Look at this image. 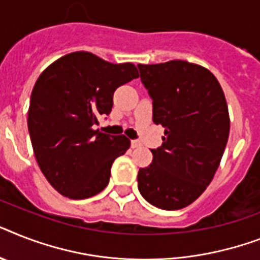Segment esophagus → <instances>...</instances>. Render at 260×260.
<instances>
[{
	"mask_svg": "<svg viewBox=\"0 0 260 260\" xmlns=\"http://www.w3.org/2000/svg\"><path fill=\"white\" fill-rule=\"evenodd\" d=\"M141 143L139 140H131V147L132 148H137V147H140Z\"/></svg>",
	"mask_w": 260,
	"mask_h": 260,
	"instance_id": "34e87169",
	"label": "esophagus"
}]
</instances>
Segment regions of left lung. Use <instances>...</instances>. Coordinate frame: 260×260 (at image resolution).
<instances>
[{"label": "left lung", "mask_w": 260, "mask_h": 260, "mask_svg": "<svg viewBox=\"0 0 260 260\" xmlns=\"http://www.w3.org/2000/svg\"><path fill=\"white\" fill-rule=\"evenodd\" d=\"M152 99V120L164 126L163 144L140 168L141 196L161 210L195 202L218 170L230 134L229 108L220 84L208 69L188 61L137 65Z\"/></svg>", "instance_id": "obj_1"}]
</instances>
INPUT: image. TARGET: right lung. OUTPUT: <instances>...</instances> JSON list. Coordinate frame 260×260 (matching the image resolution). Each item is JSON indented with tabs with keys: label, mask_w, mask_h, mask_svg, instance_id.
I'll return each instance as SVG.
<instances>
[{
	"label": "right lung",
	"mask_w": 260,
	"mask_h": 260,
	"mask_svg": "<svg viewBox=\"0 0 260 260\" xmlns=\"http://www.w3.org/2000/svg\"><path fill=\"white\" fill-rule=\"evenodd\" d=\"M137 77L134 64H111L89 52L61 57L40 75L27 129L40 170L61 195L86 199L108 185L112 164L131 141L94 126L111 113L115 90Z\"/></svg>",
	"instance_id": "right-lung-1"
}]
</instances>
